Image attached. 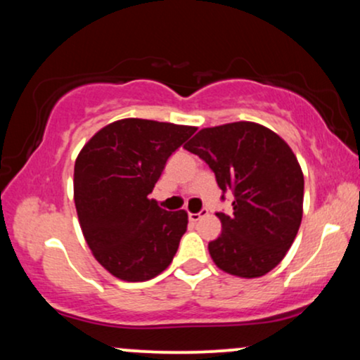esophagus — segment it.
Returning a JSON list of instances; mask_svg holds the SVG:
<instances>
[{
  "instance_id": "esophagus-1",
  "label": "esophagus",
  "mask_w": 360,
  "mask_h": 360,
  "mask_svg": "<svg viewBox=\"0 0 360 360\" xmlns=\"http://www.w3.org/2000/svg\"><path fill=\"white\" fill-rule=\"evenodd\" d=\"M206 214H208V212H206V210H201L200 213H189V221H193V223L200 221L201 218L206 217Z\"/></svg>"
}]
</instances>
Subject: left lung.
Here are the masks:
<instances>
[{
  "label": "left lung",
  "mask_w": 360,
  "mask_h": 360,
  "mask_svg": "<svg viewBox=\"0 0 360 360\" xmlns=\"http://www.w3.org/2000/svg\"><path fill=\"white\" fill-rule=\"evenodd\" d=\"M184 148L208 164L223 193H233V212L217 213L221 233L208 243L217 267L245 279L274 269L303 218V171L291 147L267 127L233 122L203 128Z\"/></svg>",
  "instance_id": "obj_1"
}]
</instances>
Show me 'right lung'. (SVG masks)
Segmentation results:
<instances>
[{"label":"right lung","instance_id":"1","mask_svg":"<svg viewBox=\"0 0 360 360\" xmlns=\"http://www.w3.org/2000/svg\"><path fill=\"white\" fill-rule=\"evenodd\" d=\"M196 127L123 118L103 127L74 164V203L94 259L115 278L139 283L166 271L188 213L150 200L164 166Z\"/></svg>","mask_w":360,"mask_h":360}]
</instances>
